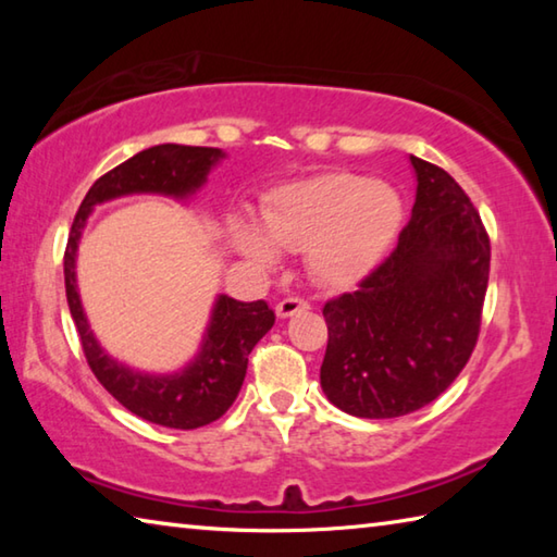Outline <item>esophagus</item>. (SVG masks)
<instances>
[{
	"label": "esophagus",
	"mask_w": 557,
	"mask_h": 557,
	"mask_svg": "<svg viewBox=\"0 0 557 557\" xmlns=\"http://www.w3.org/2000/svg\"><path fill=\"white\" fill-rule=\"evenodd\" d=\"M309 301H305L301 297H285L282 301H277V317L287 319L297 312H307Z\"/></svg>",
	"instance_id": "esophagus-1"
}]
</instances>
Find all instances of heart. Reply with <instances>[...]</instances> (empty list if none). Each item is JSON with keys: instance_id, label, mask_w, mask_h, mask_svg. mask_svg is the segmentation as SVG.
Returning a JSON list of instances; mask_svg holds the SVG:
<instances>
[{"instance_id": "b5f03b06", "label": "heart", "mask_w": 557, "mask_h": 557, "mask_svg": "<svg viewBox=\"0 0 557 557\" xmlns=\"http://www.w3.org/2000/svg\"><path fill=\"white\" fill-rule=\"evenodd\" d=\"M400 196L385 182L334 172L277 188L256 223L238 221L233 240L243 256L275 265L277 250H309V270L329 287H348L369 275L400 225Z\"/></svg>"}]
</instances>
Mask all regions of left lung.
Returning a JSON list of instances; mask_svg holds the SVG:
<instances>
[{
    "label": "left lung",
    "instance_id": "8db88e82",
    "mask_svg": "<svg viewBox=\"0 0 557 557\" xmlns=\"http://www.w3.org/2000/svg\"><path fill=\"white\" fill-rule=\"evenodd\" d=\"M418 194L398 245L356 292L329 299L322 391L338 410L385 420L425 408L474 351L492 243L445 169L410 157Z\"/></svg>",
    "mask_w": 557,
    "mask_h": 557
}]
</instances>
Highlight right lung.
I'll return each mask as SVG.
<instances>
[{
	"instance_id": "right-lung-1",
	"label": "right lung",
	"mask_w": 557,
	"mask_h": 557,
	"mask_svg": "<svg viewBox=\"0 0 557 557\" xmlns=\"http://www.w3.org/2000/svg\"><path fill=\"white\" fill-rule=\"evenodd\" d=\"M223 157L221 149L186 145H157L135 154L90 186L75 213L69 245H65V297H69L71 317L78 329L90 371L120 405H125L137 418L162 428L196 430L219 420L231 408L248 371L252 346L275 324V312L262 299L238 301L221 295L215 299L201 351L186 369L172 375L132 371L112 361L88 329L78 287H75V250H78L83 225L96 203L125 194H164L184 199L206 182V174Z\"/></svg>"
}]
</instances>
